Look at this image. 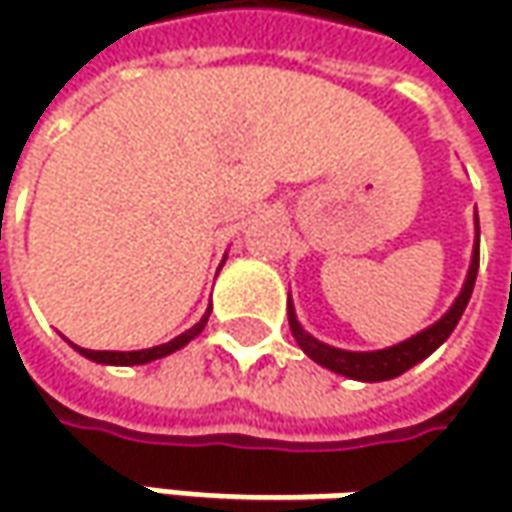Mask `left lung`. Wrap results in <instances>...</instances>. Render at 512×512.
<instances>
[{
	"mask_svg": "<svg viewBox=\"0 0 512 512\" xmlns=\"http://www.w3.org/2000/svg\"><path fill=\"white\" fill-rule=\"evenodd\" d=\"M479 222V219H476ZM476 273H479V233H476V247H473V259H470V270H467V279H464L462 293L456 296L453 307L444 313L436 325L424 327L422 333L410 336L407 342L393 344V347H384V350H373V353H353V350H339V347H330V344L319 342L307 333L305 327L299 325L293 305L287 302V322H290V333L293 339L299 342V347L305 350L307 356L316 364H322L327 370L347 376V379H356V382H387V379H396L402 376L404 370H410L413 364H419L427 359L439 344L453 333V327L459 325L464 307L473 296V285H476Z\"/></svg>",
	"mask_w": 512,
	"mask_h": 512,
	"instance_id": "left-lung-1",
	"label": "left lung"
}]
</instances>
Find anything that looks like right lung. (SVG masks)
I'll use <instances>...</instances> for the list:
<instances>
[{"instance_id": "right-lung-1", "label": "right lung", "mask_w": 512, "mask_h": 512, "mask_svg": "<svg viewBox=\"0 0 512 512\" xmlns=\"http://www.w3.org/2000/svg\"><path fill=\"white\" fill-rule=\"evenodd\" d=\"M207 316H210V310H207L205 316L196 322V325L185 330L182 336H176L173 342L168 344H159V347H148V350H128V353H122V350H85V347H76L85 359L90 362H99V364H148V362H156V359H162V356H170V353H176L179 347H185L190 339H196L207 325Z\"/></svg>"}]
</instances>
